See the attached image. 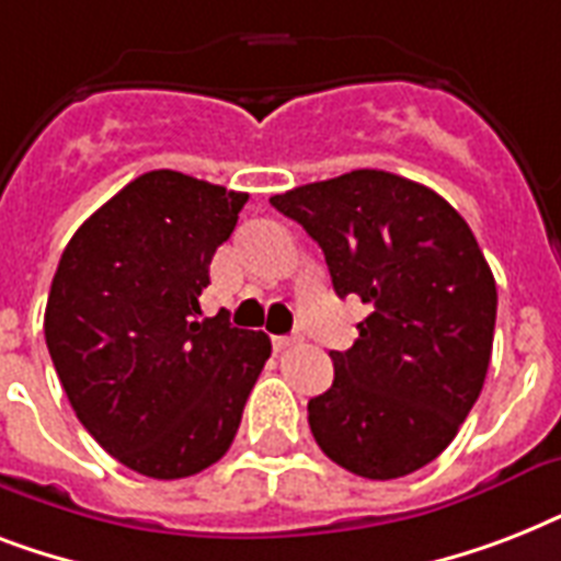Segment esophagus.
Wrapping results in <instances>:
<instances>
[{"instance_id":"34e87169","label":"esophagus","mask_w":561,"mask_h":561,"mask_svg":"<svg viewBox=\"0 0 561 561\" xmlns=\"http://www.w3.org/2000/svg\"><path fill=\"white\" fill-rule=\"evenodd\" d=\"M299 341H302L299 334H282V337H273V346H276V350H288V346H294V343Z\"/></svg>"}]
</instances>
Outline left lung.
I'll return each instance as SVG.
<instances>
[{"mask_svg":"<svg viewBox=\"0 0 561 561\" xmlns=\"http://www.w3.org/2000/svg\"><path fill=\"white\" fill-rule=\"evenodd\" d=\"M325 255L337 297L373 308L358 341L329 352L334 381L308 401L329 460L404 478L448 448L486 381L497 288L478 238L434 188L358 169L273 194Z\"/></svg>","mask_w":561,"mask_h":561,"instance_id":"8db88e82","label":"left lung"}]
</instances>
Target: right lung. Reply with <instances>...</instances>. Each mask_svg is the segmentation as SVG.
<instances>
[{"instance_id": "add662e5", "label": "right lung", "mask_w": 561, "mask_h": 561, "mask_svg": "<svg viewBox=\"0 0 561 561\" xmlns=\"http://www.w3.org/2000/svg\"><path fill=\"white\" fill-rule=\"evenodd\" d=\"M244 192L148 171L83 220L57 264L46 346L92 439L145 478L209 469L236 439L271 337L203 317Z\"/></svg>"}]
</instances>
